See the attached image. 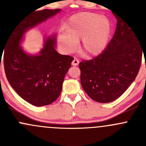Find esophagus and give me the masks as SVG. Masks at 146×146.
Returning a JSON list of instances; mask_svg holds the SVG:
<instances>
[{"label":"esophagus","instance_id":"1","mask_svg":"<svg viewBox=\"0 0 146 146\" xmlns=\"http://www.w3.org/2000/svg\"><path fill=\"white\" fill-rule=\"evenodd\" d=\"M79 64V61L78 59H76V58H74V59L73 60V61H72V65L74 66H78V65Z\"/></svg>","mask_w":146,"mask_h":146}]
</instances>
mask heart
<instances>
[{"mask_svg":"<svg viewBox=\"0 0 146 146\" xmlns=\"http://www.w3.org/2000/svg\"><path fill=\"white\" fill-rule=\"evenodd\" d=\"M111 35V23L105 16L92 13L73 15L64 25V31L58 35V42L65 53H72L80 42V53L91 58L100 55Z\"/></svg>","mask_w":146,"mask_h":146,"instance_id":"b5f03b06","label":"heart"}]
</instances>
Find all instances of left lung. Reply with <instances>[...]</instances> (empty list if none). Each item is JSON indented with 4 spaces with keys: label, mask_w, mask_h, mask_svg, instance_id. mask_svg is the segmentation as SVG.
<instances>
[{
    "label": "left lung",
    "mask_w": 146,
    "mask_h": 146,
    "mask_svg": "<svg viewBox=\"0 0 146 146\" xmlns=\"http://www.w3.org/2000/svg\"><path fill=\"white\" fill-rule=\"evenodd\" d=\"M113 38L100 55L82 61L81 85L93 100L107 103L119 98L133 82L139 71L142 44L131 26L119 15Z\"/></svg>",
    "instance_id": "left-lung-1"
}]
</instances>
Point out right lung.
<instances>
[{
  "label": "right lung",
  "mask_w": 146,
  "mask_h": 146,
  "mask_svg": "<svg viewBox=\"0 0 146 146\" xmlns=\"http://www.w3.org/2000/svg\"><path fill=\"white\" fill-rule=\"evenodd\" d=\"M61 10L44 9L30 13L13 27L3 49L4 68L10 85L23 100L37 107L51 104L59 97L73 58L56 51L55 35L45 39L36 55L27 54L20 43L28 29Z\"/></svg>",
  "instance_id": "right-lung-1"
}]
</instances>
